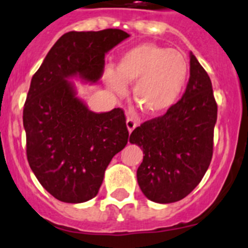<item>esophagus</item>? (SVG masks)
Masks as SVG:
<instances>
[{
  "instance_id": "obj_1",
  "label": "esophagus",
  "mask_w": 248,
  "mask_h": 248,
  "mask_svg": "<svg viewBox=\"0 0 248 248\" xmlns=\"http://www.w3.org/2000/svg\"><path fill=\"white\" fill-rule=\"evenodd\" d=\"M126 127H127V131H129V134H131L132 130L136 127V123H135L131 118H127L126 119Z\"/></svg>"
}]
</instances>
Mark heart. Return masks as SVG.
I'll return each mask as SVG.
<instances>
[{"instance_id": "heart-1", "label": "heart", "mask_w": 248, "mask_h": 248, "mask_svg": "<svg viewBox=\"0 0 248 248\" xmlns=\"http://www.w3.org/2000/svg\"><path fill=\"white\" fill-rule=\"evenodd\" d=\"M105 83L119 96L134 84L137 107L149 116L170 111L185 92L189 78L187 58L176 49L154 43H142L129 49L119 59L117 70L107 67Z\"/></svg>"}]
</instances>
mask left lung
I'll return each mask as SVG.
<instances>
[{
    "label": "left lung",
    "mask_w": 248,
    "mask_h": 248,
    "mask_svg": "<svg viewBox=\"0 0 248 248\" xmlns=\"http://www.w3.org/2000/svg\"><path fill=\"white\" fill-rule=\"evenodd\" d=\"M190 77L182 99L163 117L130 135L143 151L137 182L147 199L170 204L187 197L204 177L213 151L217 104L212 83L190 51Z\"/></svg>",
    "instance_id": "1"
}]
</instances>
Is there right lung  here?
Wrapping results in <instances>:
<instances>
[{
  "label": "right lung",
  "mask_w": 248,
  "mask_h": 248,
  "mask_svg": "<svg viewBox=\"0 0 248 248\" xmlns=\"http://www.w3.org/2000/svg\"><path fill=\"white\" fill-rule=\"evenodd\" d=\"M127 37L118 29L65 33L31 79L23 112L28 161L42 187L60 202L96 197L112 158L126 146L123 109L90 111L70 79L99 82L105 55Z\"/></svg>",
  "instance_id": "add662e5"
}]
</instances>
